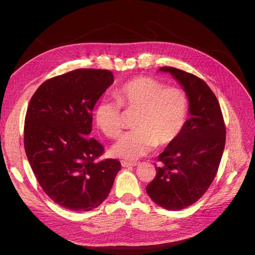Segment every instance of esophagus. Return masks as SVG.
I'll list each match as a JSON object with an SVG mask.
<instances>
[{"label":"esophagus","mask_w":255,"mask_h":255,"mask_svg":"<svg viewBox=\"0 0 255 255\" xmlns=\"http://www.w3.org/2000/svg\"><path fill=\"white\" fill-rule=\"evenodd\" d=\"M121 165H122V167H133V166H136L137 163H134V161L121 160Z\"/></svg>","instance_id":"esophagus-1"}]
</instances>
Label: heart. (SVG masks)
I'll return each mask as SVG.
<instances>
[{"instance_id":"b5f03b06","label":"heart","mask_w":255,"mask_h":255,"mask_svg":"<svg viewBox=\"0 0 255 255\" xmlns=\"http://www.w3.org/2000/svg\"><path fill=\"white\" fill-rule=\"evenodd\" d=\"M122 107L137 112L135 129L123 134L113 148V155L128 160L139 158L156 145L165 146L177 139L186 125V91L150 76H138L123 84L116 99L100 100L95 111L97 127L109 137H117L125 126Z\"/></svg>"}]
</instances>
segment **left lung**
<instances>
[{
  "label": "left lung",
  "mask_w": 255,
  "mask_h": 255,
  "mask_svg": "<svg viewBox=\"0 0 255 255\" xmlns=\"http://www.w3.org/2000/svg\"><path fill=\"white\" fill-rule=\"evenodd\" d=\"M186 91L190 118L181 135L158 155L156 175L145 187L154 202L171 211L190 206L201 198L217 174L226 143L220 104L208 85L197 75L161 67Z\"/></svg>",
  "instance_id": "obj_1"
}]
</instances>
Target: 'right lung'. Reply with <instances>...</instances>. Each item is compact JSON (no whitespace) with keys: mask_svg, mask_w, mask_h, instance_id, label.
Listing matches in <instances>:
<instances>
[{"mask_svg":"<svg viewBox=\"0 0 255 255\" xmlns=\"http://www.w3.org/2000/svg\"><path fill=\"white\" fill-rule=\"evenodd\" d=\"M114 82L110 70L76 69L43 82L30 99L24 149L43 191L71 211H91L109 196L121 168L99 160L104 146L89 137L92 110Z\"/></svg>","mask_w":255,"mask_h":255,"instance_id":"add662e5","label":"right lung"}]
</instances>
